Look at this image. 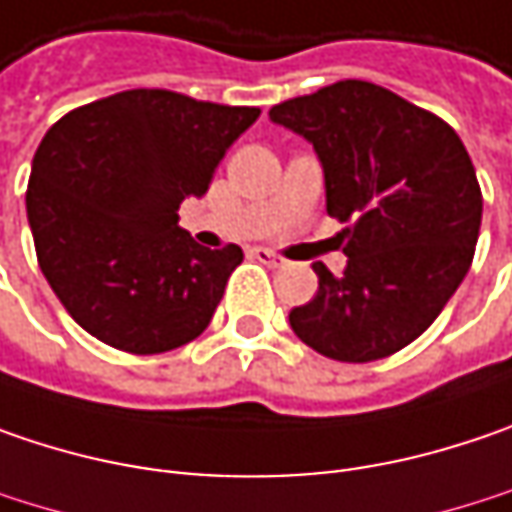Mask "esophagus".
<instances>
[{
	"label": "esophagus",
	"mask_w": 512,
	"mask_h": 512,
	"mask_svg": "<svg viewBox=\"0 0 512 512\" xmlns=\"http://www.w3.org/2000/svg\"><path fill=\"white\" fill-rule=\"evenodd\" d=\"M252 257L260 260V263H266V266H284V257L275 255V252L266 249V246H255V249H252Z\"/></svg>",
	"instance_id": "esophagus-1"
}]
</instances>
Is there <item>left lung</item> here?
I'll return each mask as SVG.
<instances>
[{
	"label": "left lung",
	"mask_w": 512,
	"mask_h": 512,
	"mask_svg": "<svg viewBox=\"0 0 512 512\" xmlns=\"http://www.w3.org/2000/svg\"><path fill=\"white\" fill-rule=\"evenodd\" d=\"M324 167L327 214L347 266L313 263L318 292L295 307V336L336 362L411 345L455 295L475 255L481 188L458 133L435 112L368 80H339L269 109Z\"/></svg>",
	"instance_id": "1"
}]
</instances>
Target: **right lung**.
Returning a JSON list of instances; mask_svg holds the SVG:
<instances>
[{
  "label": "right lung",
  "instance_id": "1",
  "mask_svg": "<svg viewBox=\"0 0 512 512\" xmlns=\"http://www.w3.org/2000/svg\"><path fill=\"white\" fill-rule=\"evenodd\" d=\"M257 106L130 89L77 106L40 141L28 226L48 286L104 345L150 356L211 324L243 249H205L179 228Z\"/></svg>",
  "mask_w": 512,
  "mask_h": 512
}]
</instances>
